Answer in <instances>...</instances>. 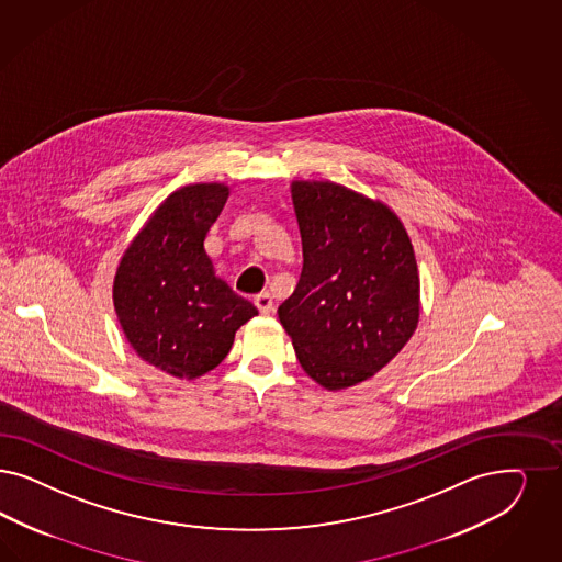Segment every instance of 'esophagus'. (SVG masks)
<instances>
[{
  "label": "esophagus",
  "mask_w": 562,
  "mask_h": 562,
  "mask_svg": "<svg viewBox=\"0 0 562 562\" xmlns=\"http://www.w3.org/2000/svg\"><path fill=\"white\" fill-rule=\"evenodd\" d=\"M255 307L263 315H270L273 311V301H271L270 292H261L255 296Z\"/></svg>",
  "instance_id": "obj_1"
}]
</instances>
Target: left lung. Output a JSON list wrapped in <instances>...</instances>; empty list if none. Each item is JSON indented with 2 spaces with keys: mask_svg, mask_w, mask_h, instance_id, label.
I'll use <instances>...</instances> for the list:
<instances>
[{
  "mask_svg": "<svg viewBox=\"0 0 562 562\" xmlns=\"http://www.w3.org/2000/svg\"><path fill=\"white\" fill-rule=\"evenodd\" d=\"M303 271L278 317L296 359L328 390L355 386L407 345L419 273L401 220L334 182H294Z\"/></svg>",
  "mask_w": 562,
  "mask_h": 562,
  "instance_id": "obj_1",
  "label": "left lung"
}]
</instances>
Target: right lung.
<instances>
[{"mask_svg":"<svg viewBox=\"0 0 562 562\" xmlns=\"http://www.w3.org/2000/svg\"><path fill=\"white\" fill-rule=\"evenodd\" d=\"M228 199L224 184H191L170 194L124 252L114 307L133 349L176 378L217 368L234 334L257 315L213 273L205 234Z\"/></svg>","mask_w":562,"mask_h":562,"instance_id":"1","label":"right lung"}]
</instances>
